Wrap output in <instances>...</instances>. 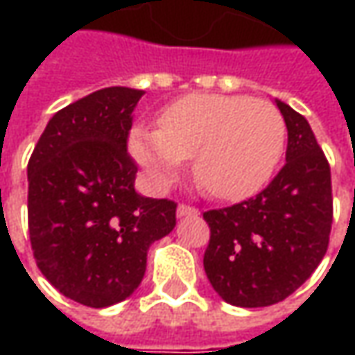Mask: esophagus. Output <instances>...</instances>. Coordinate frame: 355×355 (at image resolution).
<instances>
[{
  "label": "esophagus",
  "instance_id": "1",
  "mask_svg": "<svg viewBox=\"0 0 355 355\" xmlns=\"http://www.w3.org/2000/svg\"><path fill=\"white\" fill-rule=\"evenodd\" d=\"M196 215H199V209H196V207L185 205V203L178 205V217H196Z\"/></svg>",
  "mask_w": 355,
  "mask_h": 355
}]
</instances>
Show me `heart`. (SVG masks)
<instances>
[{
  "instance_id": "heart-1",
  "label": "heart",
  "mask_w": 355,
  "mask_h": 355,
  "mask_svg": "<svg viewBox=\"0 0 355 355\" xmlns=\"http://www.w3.org/2000/svg\"><path fill=\"white\" fill-rule=\"evenodd\" d=\"M157 124L130 130L132 157L159 185L170 184L193 157L203 191L225 201L257 193L270 180L286 140L279 110L243 94H187L168 104Z\"/></svg>"
}]
</instances>
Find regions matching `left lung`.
Listing matches in <instances>:
<instances>
[{
  "instance_id": "8db88e82",
  "label": "left lung",
  "mask_w": 355,
  "mask_h": 355,
  "mask_svg": "<svg viewBox=\"0 0 355 355\" xmlns=\"http://www.w3.org/2000/svg\"><path fill=\"white\" fill-rule=\"evenodd\" d=\"M288 130L286 164L257 198L203 213L211 237L205 275L225 302L261 308L284 300L314 272L332 229L330 166L308 120L277 101Z\"/></svg>"
}]
</instances>
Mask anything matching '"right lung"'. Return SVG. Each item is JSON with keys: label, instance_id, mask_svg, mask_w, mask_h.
<instances>
[{"label": "right lung", "instance_id": "obj_1", "mask_svg": "<svg viewBox=\"0 0 355 355\" xmlns=\"http://www.w3.org/2000/svg\"><path fill=\"white\" fill-rule=\"evenodd\" d=\"M144 90L108 87L49 120L27 164L29 237L43 277L90 308L126 300L148 249L175 227V203L136 193L126 150Z\"/></svg>", "mask_w": 355, "mask_h": 355}]
</instances>
